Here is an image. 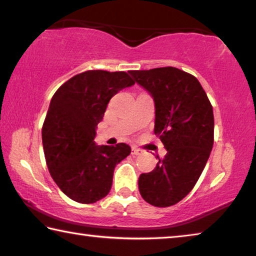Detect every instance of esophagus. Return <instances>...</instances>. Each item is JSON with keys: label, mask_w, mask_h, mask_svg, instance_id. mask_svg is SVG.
<instances>
[{"label": "esophagus", "mask_w": 256, "mask_h": 256, "mask_svg": "<svg viewBox=\"0 0 256 256\" xmlns=\"http://www.w3.org/2000/svg\"><path fill=\"white\" fill-rule=\"evenodd\" d=\"M142 152V150L138 147H132V155H140V154Z\"/></svg>", "instance_id": "obj_1"}]
</instances>
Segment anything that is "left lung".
I'll return each mask as SVG.
<instances>
[{
    "mask_svg": "<svg viewBox=\"0 0 256 256\" xmlns=\"http://www.w3.org/2000/svg\"><path fill=\"white\" fill-rule=\"evenodd\" d=\"M130 74L154 96V132L168 150L152 172L140 176V194L156 208L176 205L192 190L213 148V107L196 77L176 67Z\"/></svg>",
    "mask_w": 256,
    "mask_h": 256,
    "instance_id": "left-lung-1",
    "label": "left lung"
}]
</instances>
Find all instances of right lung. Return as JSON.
Here are the masks:
<instances>
[{
    "label": "right lung",
    "mask_w": 256,
    "mask_h": 256,
    "mask_svg": "<svg viewBox=\"0 0 256 256\" xmlns=\"http://www.w3.org/2000/svg\"><path fill=\"white\" fill-rule=\"evenodd\" d=\"M133 84L125 72L86 70L52 96L42 128L44 155L52 179L70 200L93 204L110 192L115 166L131 148L126 144L96 146V128L109 100Z\"/></svg>",
    "instance_id": "add662e5"
}]
</instances>
